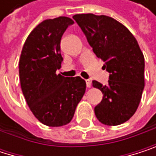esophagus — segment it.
Segmentation results:
<instances>
[{
	"mask_svg": "<svg viewBox=\"0 0 156 156\" xmlns=\"http://www.w3.org/2000/svg\"><path fill=\"white\" fill-rule=\"evenodd\" d=\"M85 83H86V86H87L88 88H90V87H91V85H92V82H91L90 80H86V81H85Z\"/></svg>",
	"mask_w": 156,
	"mask_h": 156,
	"instance_id": "1",
	"label": "esophagus"
}]
</instances>
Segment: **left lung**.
I'll return each instance as SVG.
<instances>
[{"label": "left lung", "instance_id": "obj_1", "mask_svg": "<svg viewBox=\"0 0 156 156\" xmlns=\"http://www.w3.org/2000/svg\"><path fill=\"white\" fill-rule=\"evenodd\" d=\"M73 18L110 73L107 85L93 81V86L103 93L94 114L105 125L122 124L137 110L144 88V57L139 44L129 30L112 17L83 13Z\"/></svg>", "mask_w": 156, "mask_h": 156}]
</instances>
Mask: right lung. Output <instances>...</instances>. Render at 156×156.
Returning <instances> with one entry per match:
<instances>
[{"label": "right lung", "mask_w": 156, "mask_h": 156, "mask_svg": "<svg viewBox=\"0 0 156 156\" xmlns=\"http://www.w3.org/2000/svg\"><path fill=\"white\" fill-rule=\"evenodd\" d=\"M73 23L65 16L41 22L27 37L19 61V78L26 101L34 116L49 127L68 124L85 93L86 83L81 77L56 73L63 61L62 37Z\"/></svg>", "instance_id": "obj_1"}]
</instances>
